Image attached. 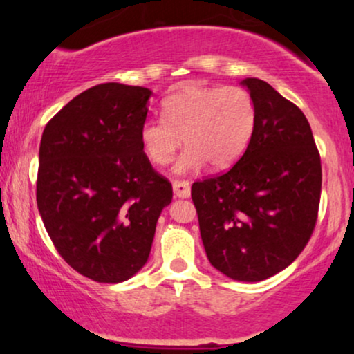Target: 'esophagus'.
<instances>
[{
	"label": "esophagus",
	"mask_w": 354,
	"mask_h": 354,
	"mask_svg": "<svg viewBox=\"0 0 354 354\" xmlns=\"http://www.w3.org/2000/svg\"><path fill=\"white\" fill-rule=\"evenodd\" d=\"M173 191L176 198H189L191 188L188 181H173Z\"/></svg>",
	"instance_id": "obj_1"
}]
</instances>
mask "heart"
I'll list each match as a JSON object with an SVG mask.
<instances>
[{
  "mask_svg": "<svg viewBox=\"0 0 354 354\" xmlns=\"http://www.w3.org/2000/svg\"><path fill=\"white\" fill-rule=\"evenodd\" d=\"M163 120H148L140 129L143 153L153 165L171 163L185 141L174 173L196 171L209 163L228 168L245 153L253 136L256 108L239 86L186 84L161 104Z\"/></svg>",
  "mask_w": 354,
  "mask_h": 354,
  "instance_id": "b5f03b06",
  "label": "heart"
}]
</instances>
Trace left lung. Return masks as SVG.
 <instances>
[{
	"label": "left lung",
	"instance_id": "1",
	"mask_svg": "<svg viewBox=\"0 0 354 354\" xmlns=\"http://www.w3.org/2000/svg\"><path fill=\"white\" fill-rule=\"evenodd\" d=\"M241 84L256 108L253 136L230 171L193 183L209 263L231 279H268L298 258L318 218L321 160L296 104L258 78Z\"/></svg>",
	"mask_w": 354,
	"mask_h": 354
}]
</instances>
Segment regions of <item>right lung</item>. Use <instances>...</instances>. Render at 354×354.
Returning a JSON list of instances; mask_svg holds the SVG:
<instances>
[{
	"label": "right lung",
	"mask_w": 354,
	"mask_h": 354,
	"mask_svg": "<svg viewBox=\"0 0 354 354\" xmlns=\"http://www.w3.org/2000/svg\"><path fill=\"white\" fill-rule=\"evenodd\" d=\"M153 93L104 83L51 118L39 145L36 201L61 258L98 283H121L148 261L171 183L141 148Z\"/></svg>",
	"instance_id": "1"
}]
</instances>
